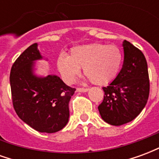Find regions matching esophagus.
Segmentation results:
<instances>
[{"mask_svg":"<svg viewBox=\"0 0 159 159\" xmlns=\"http://www.w3.org/2000/svg\"><path fill=\"white\" fill-rule=\"evenodd\" d=\"M76 91L77 92H81V93H86V92L89 91V89H83V88H77Z\"/></svg>","mask_w":159,"mask_h":159,"instance_id":"obj_1","label":"esophagus"}]
</instances>
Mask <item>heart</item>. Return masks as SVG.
Wrapping results in <instances>:
<instances>
[{
  "label": "heart",
  "instance_id": "b5f03b06",
  "mask_svg": "<svg viewBox=\"0 0 159 159\" xmlns=\"http://www.w3.org/2000/svg\"><path fill=\"white\" fill-rule=\"evenodd\" d=\"M123 61L118 47L103 43H90L73 48L69 56L61 53L57 59V68L65 82L71 83L80 68L95 85H106L117 76Z\"/></svg>",
  "mask_w": 159,
  "mask_h": 159
}]
</instances>
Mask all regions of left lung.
<instances>
[{
    "instance_id": "8db88e82",
    "label": "left lung",
    "mask_w": 159,
    "mask_h": 159,
    "mask_svg": "<svg viewBox=\"0 0 159 159\" xmlns=\"http://www.w3.org/2000/svg\"><path fill=\"white\" fill-rule=\"evenodd\" d=\"M124 59L122 69L107 87L98 107L102 119L114 126L129 123L147 105L150 83L147 63L140 49L129 42H123Z\"/></svg>"
}]
</instances>
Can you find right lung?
Listing matches in <instances>:
<instances>
[{
    "mask_svg": "<svg viewBox=\"0 0 159 159\" xmlns=\"http://www.w3.org/2000/svg\"><path fill=\"white\" fill-rule=\"evenodd\" d=\"M42 59L37 43L16 59L10 73L12 104L19 118L32 129L55 133L69 121V102L76 89L56 75H36V61Z\"/></svg>",
    "mask_w": 159,
    "mask_h": 159,
    "instance_id": "add662e5",
    "label": "right lung"
}]
</instances>
